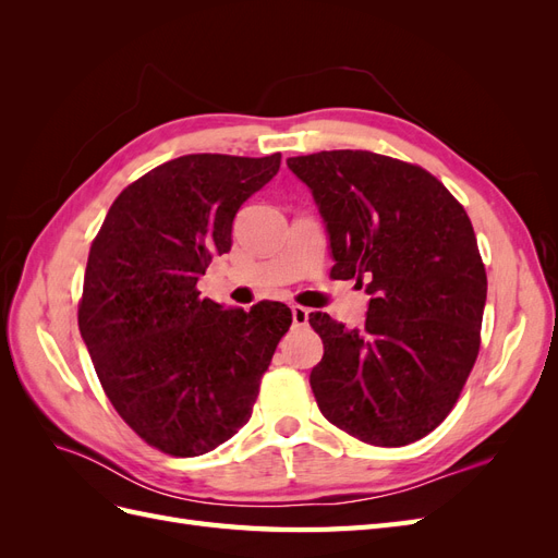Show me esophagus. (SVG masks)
Masks as SVG:
<instances>
[{
  "instance_id": "34e87169",
  "label": "esophagus",
  "mask_w": 558,
  "mask_h": 558,
  "mask_svg": "<svg viewBox=\"0 0 558 558\" xmlns=\"http://www.w3.org/2000/svg\"><path fill=\"white\" fill-rule=\"evenodd\" d=\"M291 314H293V324H295V326H305L307 320H310V310H307V307L293 305V307H291Z\"/></svg>"
}]
</instances>
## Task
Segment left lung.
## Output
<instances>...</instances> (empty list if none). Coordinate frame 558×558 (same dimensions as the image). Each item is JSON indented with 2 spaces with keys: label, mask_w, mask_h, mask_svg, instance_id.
I'll list each match as a JSON object with an SVG mask.
<instances>
[{
  "label": "left lung",
  "mask_w": 558,
  "mask_h": 558,
  "mask_svg": "<svg viewBox=\"0 0 558 558\" xmlns=\"http://www.w3.org/2000/svg\"><path fill=\"white\" fill-rule=\"evenodd\" d=\"M324 218L335 279L369 295L365 328L310 314L324 359L310 384L330 424L377 447L447 418L477 361L486 272L465 209L418 165L369 150L289 158Z\"/></svg>",
  "instance_id": "left-lung-1"
}]
</instances>
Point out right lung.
Returning a JSON list of instances; mask_svg holds the SVG:
<instances>
[{
    "label": "right lung",
    "instance_id": "add662e5",
    "mask_svg": "<svg viewBox=\"0 0 558 558\" xmlns=\"http://www.w3.org/2000/svg\"><path fill=\"white\" fill-rule=\"evenodd\" d=\"M279 165L281 154L165 162L116 197L90 246L81 337L116 412L170 456L207 453L246 424L291 328L281 302L226 310L197 291L232 246L234 214Z\"/></svg>",
    "mask_w": 558,
    "mask_h": 558
}]
</instances>
